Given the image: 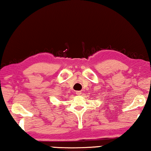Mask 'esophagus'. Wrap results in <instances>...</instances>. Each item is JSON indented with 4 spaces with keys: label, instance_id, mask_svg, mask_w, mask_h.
<instances>
[{
    "label": "esophagus",
    "instance_id": "1",
    "mask_svg": "<svg viewBox=\"0 0 151 151\" xmlns=\"http://www.w3.org/2000/svg\"><path fill=\"white\" fill-rule=\"evenodd\" d=\"M76 94L77 95H80L81 94H82V91H76Z\"/></svg>",
    "mask_w": 151,
    "mask_h": 151
}]
</instances>
